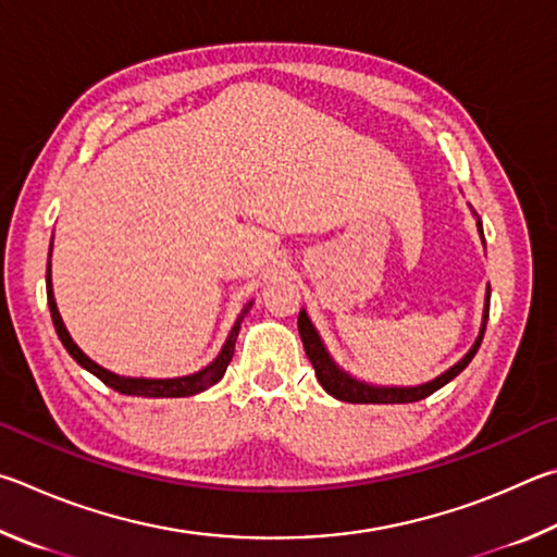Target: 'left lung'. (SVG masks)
<instances>
[{"mask_svg": "<svg viewBox=\"0 0 557 557\" xmlns=\"http://www.w3.org/2000/svg\"><path fill=\"white\" fill-rule=\"evenodd\" d=\"M476 227H480V234H482L480 220H476ZM482 242H484V234H482ZM486 320H490V290H486V308H484L480 337L474 339L470 352H467L455 367L447 369V372L433 379V382L421 384V386H374V384L359 382V379L349 376L345 369H339L333 362V357L327 355L323 339H320L318 330L313 327V323H310L306 310H300L298 313V333H300V339H304V347H306L310 364H313V369H315L318 382L330 396H335V398H339V401H347V404H413V401H421V398H425V396L435 394L437 388H443L447 382H453V379L472 362V357L476 355V349H480V345H482Z\"/></svg>", "mask_w": 557, "mask_h": 557, "instance_id": "8db88e82", "label": "left lung"}]
</instances>
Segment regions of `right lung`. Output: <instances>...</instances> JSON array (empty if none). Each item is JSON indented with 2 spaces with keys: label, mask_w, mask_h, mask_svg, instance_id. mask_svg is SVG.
<instances>
[{
  "label": "right lung",
  "mask_w": 557,
  "mask_h": 557,
  "mask_svg": "<svg viewBox=\"0 0 557 557\" xmlns=\"http://www.w3.org/2000/svg\"><path fill=\"white\" fill-rule=\"evenodd\" d=\"M53 247V244H51ZM51 257V253H48ZM46 294H48V308H51V318H53V325H55V333L61 337L63 347L67 349V355H71L77 364L87 372L95 374L100 379L102 384H107L114 392H120L124 396H144V398H181V396H193V394H200L205 388H210L212 384H218L220 379L227 372V364L232 362V355H234V343H237V335H239V327H242V320L244 315L249 313L251 308V300L247 306L242 308V313L237 315V323L230 330L227 335V343L220 349V355L212 359V362L200 369V372L188 374V376H175V379H134V376H120V374H112L107 372L104 367L95 364L90 357H87L81 347L73 343V337L67 335V330L61 320V313H58V306H55V298H53V284H51V261H48L46 267Z\"/></svg>",
  "instance_id": "right-lung-1"
}]
</instances>
